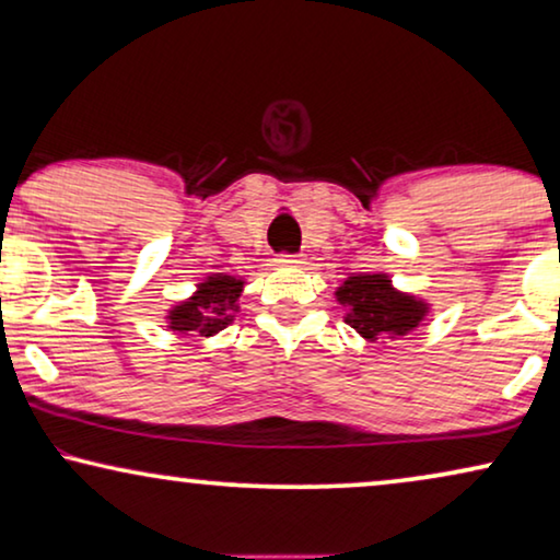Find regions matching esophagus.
Returning <instances> with one entry per match:
<instances>
[{
  "label": "esophagus",
  "instance_id": "34e87169",
  "mask_svg": "<svg viewBox=\"0 0 560 560\" xmlns=\"http://www.w3.org/2000/svg\"><path fill=\"white\" fill-rule=\"evenodd\" d=\"M278 262L285 267H298V265H303V257L301 255H280Z\"/></svg>",
  "mask_w": 560,
  "mask_h": 560
}]
</instances>
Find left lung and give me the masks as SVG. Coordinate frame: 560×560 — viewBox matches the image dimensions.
<instances>
[{"instance_id":"1","label":"left lung","mask_w":560,"mask_h":560,"mask_svg":"<svg viewBox=\"0 0 560 560\" xmlns=\"http://www.w3.org/2000/svg\"><path fill=\"white\" fill-rule=\"evenodd\" d=\"M336 301L347 308L343 320L366 341L400 339L423 324L431 311L423 298L402 293L393 285L389 275L362 272L349 275L336 288Z\"/></svg>"}]
</instances>
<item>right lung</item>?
I'll list each match as a JSON object with an SVG mask.
<instances>
[{"instance_id": "right-lung-1", "label": "right lung", "mask_w": 560, "mask_h": 560, "mask_svg": "<svg viewBox=\"0 0 560 560\" xmlns=\"http://www.w3.org/2000/svg\"><path fill=\"white\" fill-rule=\"evenodd\" d=\"M244 280L226 272H213L196 285V293L167 311V328L178 334L213 336L234 320L240 311Z\"/></svg>"}]
</instances>
